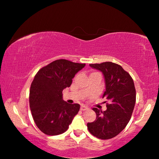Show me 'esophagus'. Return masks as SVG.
<instances>
[{
	"label": "esophagus",
	"mask_w": 159,
	"mask_h": 159,
	"mask_svg": "<svg viewBox=\"0 0 159 159\" xmlns=\"http://www.w3.org/2000/svg\"><path fill=\"white\" fill-rule=\"evenodd\" d=\"M80 110H81L82 111H84V110H88V107L84 106V105H82L81 107H80Z\"/></svg>",
	"instance_id": "esophagus-1"
}]
</instances>
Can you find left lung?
I'll return each mask as SVG.
<instances>
[{
    "label": "left lung",
    "mask_w": 159,
    "mask_h": 159,
    "mask_svg": "<svg viewBox=\"0 0 159 159\" xmlns=\"http://www.w3.org/2000/svg\"><path fill=\"white\" fill-rule=\"evenodd\" d=\"M99 70L104 77L106 90L103 98L109 100L107 110L93 108L96 119L87 124L88 131L101 139H109L120 134L131 117L136 102V90L133 79L122 66L112 62L90 64Z\"/></svg>",
    "instance_id": "1"
}]
</instances>
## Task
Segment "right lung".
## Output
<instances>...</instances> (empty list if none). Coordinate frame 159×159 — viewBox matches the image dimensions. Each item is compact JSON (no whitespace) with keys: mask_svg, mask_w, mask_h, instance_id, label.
Masks as SVG:
<instances>
[{"mask_svg":"<svg viewBox=\"0 0 159 159\" xmlns=\"http://www.w3.org/2000/svg\"><path fill=\"white\" fill-rule=\"evenodd\" d=\"M84 66V63L56 60L35 76L30 89V108L35 123L45 134L64 133L79 112L80 105L64 102L62 92L71 86L72 79Z\"/></svg>","mask_w":159,"mask_h":159,"instance_id":"obj_1","label":"right lung"}]
</instances>
